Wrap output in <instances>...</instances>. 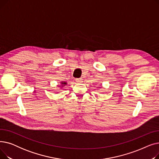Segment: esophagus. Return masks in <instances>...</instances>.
I'll return each mask as SVG.
<instances>
[{
  "label": "esophagus",
  "mask_w": 159,
  "mask_h": 159,
  "mask_svg": "<svg viewBox=\"0 0 159 159\" xmlns=\"http://www.w3.org/2000/svg\"><path fill=\"white\" fill-rule=\"evenodd\" d=\"M76 82H78V83H80L82 82V79H76Z\"/></svg>",
  "instance_id": "obj_1"
}]
</instances>
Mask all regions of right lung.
I'll return each mask as SVG.
<instances>
[{"label": "right lung", "instance_id": "obj_1", "mask_svg": "<svg viewBox=\"0 0 159 159\" xmlns=\"http://www.w3.org/2000/svg\"><path fill=\"white\" fill-rule=\"evenodd\" d=\"M61 87H64L67 84V82L62 81V82H61ZM58 87H61V86H58Z\"/></svg>", "mask_w": 159, "mask_h": 159}]
</instances>
